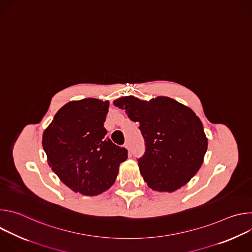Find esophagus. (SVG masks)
<instances>
[{"mask_svg": "<svg viewBox=\"0 0 252 252\" xmlns=\"http://www.w3.org/2000/svg\"><path fill=\"white\" fill-rule=\"evenodd\" d=\"M125 148H126V150L130 151V145H129V142H128V141H126V145H125Z\"/></svg>", "mask_w": 252, "mask_h": 252, "instance_id": "34e87169", "label": "esophagus"}]
</instances>
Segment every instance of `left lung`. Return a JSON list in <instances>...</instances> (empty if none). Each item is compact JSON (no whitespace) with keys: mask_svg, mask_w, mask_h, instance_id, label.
<instances>
[{"mask_svg":"<svg viewBox=\"0 0 252 252\" xmlns=\"http://www.w3.org/2000/svg\"><path fill=\"white\" fill-rule=\"evenodd\" d=\"M114 104L139 123L146 141L145 155L137 160L143 181L160 192L186 186L200 168L207 150L202 123L194 112L168 96L148 101L128 95Z\"/></svg>","mask_w":252,"mask_h":252,"instance_id":"left-lung-1","label":"left lung"}]
</instances>
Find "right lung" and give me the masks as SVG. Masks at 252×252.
I'll list each match as a JSON object with an SVG mask.
<instances>
[{"instance_id":"add662e5","label":"right lung","mask_w":252,"mask_h":252,"mask_svg":"<svg viewBox=\"0 0 252 252\" xmlns=\"http://www.w3.org/2000/svg\"><path fill=\"white\" fill-rule=\"evenodd\" d=\"M110 101L84 98L65 103L43 133L48 163L75 192L97 195L116 182L127 151L107 138L103 126Z\"/></svg>"}]
</instances>
